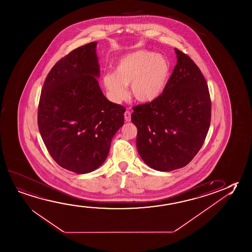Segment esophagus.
<instances>
[{
  "label": "esophagus",
  "instance_id": "1",
  "mask_svg": "<svg viewBox=\"0 0 252 252\" xmlns=\"http://www.w3.org/2000/svg\"><path fill=\"white\" fill-rule=\"evenodd\" d=\"M124 116L125 120L126 122H130L131 121V112L130 111H126V112H125Z\"/></svg>",
  "mask_w": 252,
  "mask_h": 252
}]
</instances>
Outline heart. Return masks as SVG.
<instances>
[{"mask_svg":"<svg viewBox=\"0 0 252 252\" xmlns=\"http://www.w3.org/2000/svg\"><path fill=\"white\" fill-rule=\"evenodd\" d=\"M170 63L154 51L139 50L120 58L115 73H105L103 84L111 100L120 103L131 85L132 95L140 102H153L162 94L170 75Z\"/></svg>","mask_w":252,"mask_h":252,"instance_id":"b5f03b06","label":"heart"}]
</instances>
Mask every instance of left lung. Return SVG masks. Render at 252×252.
Masks as SVG:
<instances>
[{
	"instance_id": "obj_1",
	"label": "left lung",
	"mask_w": 252,
	"mask_h": 252,
	"mask_svg": "<svg viewBox=\"0 0 252 252\" xmlns=\"http://www.w3.org/2000/svg\"><path fill=\"white\" fill-rule=\"evenodd\" d=\"M177 63L162 94L136 105V146L148 167L169 172L185 167L204 143L211 120L209 88L194 61L174 49Z\"/></svg>"
}]
</instances>
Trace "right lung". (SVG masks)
Returning a JSON list of instances; mask_svg holds the SVG:
<instances>
[{
  "instance_id": "1",
  "label": "right lung",
  "mask_w": 252,
  "mask_h": 252,
  "mask_svg": "<svg viewBox=\"0 0 252 252\" xmlns=\"http://www.w3.org/2000/svg\"><path fill=\"white\" fill-rule=\"evenodd\" d=\"M97 43L78 47L47 75L38 105L39 132L60 167L87 174L105 162L126 108L109 101L97 78Z\"/></svg>"
}]
</instances>
